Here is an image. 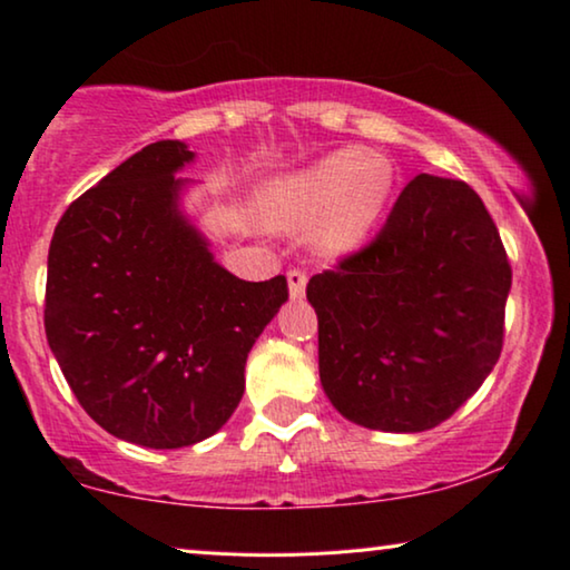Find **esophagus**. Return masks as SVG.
<instances>
[{
  "mask_svg": "<svg viewBox=\"0 0 570 570\" xmlns=\"http://www.w3.org/2000/svg\"><path fill=\"white\" fill-rule=\"evenodd\" d=\"M286 281H289V297L292 299L305 297V286H307V273L305 271H289V273H286Z\"/></svg>",
  "mask_w": 570,
  "mask_h": 570,
  "instance_id": "esophagus-1",
  "label": "esophagus"
}]
</instances>
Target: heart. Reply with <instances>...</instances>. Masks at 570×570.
I'll return each mask as SVG.
<instances>
[{"mask_svg": "<svg viewBox=\"0 0 570 570\" xmlns=\"http://www.w3.org/2000/svg\"><path fill=\"white\" fill-rule=\"evenodd\" d=\"M394 189L397 165L392 157L344 147L297 173L273 178L261 194V213L281 232H305L318 222L315 252L344 257L368 239Z\"/></svg>", "mask_w": 570, "mask_h": 570, "instance_id": "heart-1", "label": "heart"}]
</instances>
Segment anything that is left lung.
<instances>
[{
    "mask_svg": "<svg viewBox=\"0 0 570 570\" xmlns=\"http://www.w3.org/2000/svg\"><path fill=\"white\" fill-rule=\"evenodd\" d=\"M510 281L479 194L415 176L376 239L307 284L331 405L392 434L439 426L500 360Z\"/></svg>",
    "mask_w": 570,
    "mask_h": 570,
    "instance_id": "obj_1",
    "label": "left lung"
}]
</instances>
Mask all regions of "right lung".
Wrapping results in <instances>:
<instances>
[{
	"instance_id": "right-lung-1",
	"label": "right lung",
	"mask_w": 570,
	"mask_h": 570,
	"mask_svg": "<svg viewBox=\"0 0 570 570\" xmlns=\"http://www.w3.org/2000/svg\"><path fill=\"white\" fill-rule=\"evenodd\" d=\"M194 155L155 141L57 223L45 328L76 400L124 442L176 450L213 436L244 394V365L289 299L286 278L242 281L184 210Z\"/></svg>"
}]
</instances>
